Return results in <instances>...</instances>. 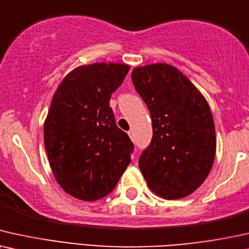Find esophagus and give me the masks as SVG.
I'll use <instances>...</instances> for the list:
<instances>
[{"label":"esophagus","instance_id":"esophagus-1","mask_svg":"<svg viewBox=\"0 0 249 249\" xmlns=\"http://www.w3.org/2000/svg\"><path fill=\"white\" fill-rule=\"evenodd\" d=\"M128 135H130V138L132 139V140H134V133H133V131H128Z\"/></svg>","mask_w":249,"mask_h":249}]
</instances>
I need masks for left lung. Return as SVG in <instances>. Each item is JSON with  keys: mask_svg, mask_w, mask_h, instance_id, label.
Listing matches in <instances>:
<instances>
[{"mask_svg": "<svg viewBox=\"0 0 249 249\" xmlns=\"http://www.w3.org/2000/svg\"><path fill=\"white\" fill-rule=\"evenodd\" d=\"M135 90L150 111L152 139L139 159L148 187L165 199H180L206 180L216 152L211 108L174 66L152 64L132 71Z\"/></svg>", "mask_w": 249, "mask_h": 249, "instance_id": "1", "label": "left lung"}]
</instances>
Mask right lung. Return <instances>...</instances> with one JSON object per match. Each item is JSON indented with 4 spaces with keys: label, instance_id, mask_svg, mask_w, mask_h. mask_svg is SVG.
I'll list each match as a JSON object with an SVG mask.
<instances>
[{
    "label": "right lung",
    "instance_id": "add662e5",
    "mask_svg": "<svg viewBox=\"0 0 249 249\" xmlns=\"http://www.w3.org/2000/svg\"><path fill=\"white\" fill-rule=\"evenodd\" d=\"M130 71L125 64L79 66L59 84L44 123L52 173L71 196L93 201L114 190L134 145L109 106Z\"/></svg>",
    "mask_w": 249,
    "mask_h": 249
}]
</instances>
